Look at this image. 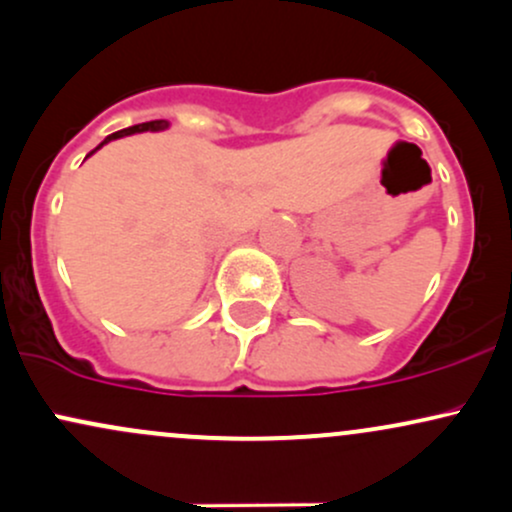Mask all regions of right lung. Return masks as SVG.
<instances>
[{
    "label": "right lung",
    "instance_id": "1",
    "mask_svg": "<svg viewBox=\"0 0 512 512\" xmlns=\"http://www.w3.org/2000/svg\"><path fill=\"white\" fill-rule=\"evenodd\" d=\"M168 127V122L166 120H151V122H142V125H134V127H127V129H120V132H113V134H108V137L103 139L101 144L96 146V149L91 151V154H96L98 149H101L103 144H108V142H113V139H120V137H127V134H134V132H161V129H166ZM88 154V156H91Z\"/></svg>",
    "mask_w": 512,
    "mask_h": 512
}]
</instances>
